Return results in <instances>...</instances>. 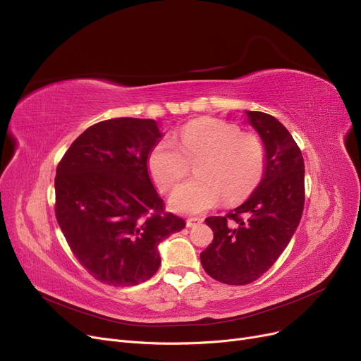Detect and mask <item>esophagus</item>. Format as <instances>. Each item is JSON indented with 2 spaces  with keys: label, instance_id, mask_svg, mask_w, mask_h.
<instances>
[{
  "label": "esophagus",
  "instance_id": "esophagus-1",
  "mask_svg": "<svg viewBox=\"0 0 361 361\" xmlns=\"http://www.w3.org/2000/svg\"><path fill=\"white\" fill-rule=\"evenodd\" d=\"M202 221H204V219H201V217H190V219H188V221H185V224H188V228H195V226L201 224Z\"/></svg>",
  "mask_w": 361,
  "mask_h": 361
}]
</instances>
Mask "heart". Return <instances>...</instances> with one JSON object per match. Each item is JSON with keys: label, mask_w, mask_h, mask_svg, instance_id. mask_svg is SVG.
Returning a JSON list of instances; mask_svg holds the SVG:
<instances>
[{"label": "heart", "mask_w": 361, "mask_h": 361, "mask_svg": "<svg viewBox=\"0 0 361 361\" xmlns=\"http://www.w3.org/2000/svg\"><path fill=\"white\" fill-rule=\"evenodd\" d=\"M196 178L185 181L171 196L180 212H202L219 204H236L256 189L266 168L263 141L252 133L217 118H199L183 126L176 144L159 141L147 166L160 192H168L188 176L190 164Z\"/></svg>", "instance_id": "1"}]
</instances>
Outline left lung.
<instances>
[{
    "label": "left lung",
    "mask_w": 361,
    "mask_h": 361,
    "mask_svg": "<svg viewBox=\"0 0 361 361\" xmlns=\"http://www.w3.org/2000/svg\"><path fill=\"white\" fill-rule=\"evenodd\" d=\"M266 149L259 188L226 216L205 219L214 239L201 252L205 272L229 286L259 279L281 256L296 232L305 205V164L290 132L262 111H247Z\"/></svg>",
    "instance_id": "left-lung-1"
}]
</instances>
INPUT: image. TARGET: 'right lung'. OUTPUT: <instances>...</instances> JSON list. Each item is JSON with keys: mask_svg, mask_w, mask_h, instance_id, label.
I'll return each mask as SVG.
<instances>
[{"mask_svg": "<svg viewBox=\"0 0 361 361\" xmlns=\"http://www.w3.org/2000/svg\"><path fill=\"white\" fill-rule=\"evenodd\" d=\"M162 137L154 120L117 117L87 128L56 168L55 214L74 257L98 281L129 287L159 269L157 245L184 229L147 169Z\"/></svg>", "mask_w": 361, "mask_h": 361, "instance_id": "obj_1", "label": "right lung"}]
</instances>
